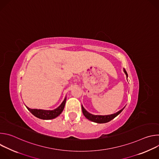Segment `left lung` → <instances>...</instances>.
<instances>
[{"label": "left lung", "instance_id": "obj_1", "mask_svg": "<svg viewBox=\"0 0 159 159\" xmlns=\"http://www.w3.org/2000/svg\"><path fill=\"white\" fill-rule=\"evenodd\" d=\"M123 71L125 72V74L126 75V78H128V74L126 72V71L125 70V69H123ZM128 80V79H127ZM125 107V106L121 109V110H120L119 111H118L116 113H114V114L112 115H94L91 114V113L89 112L88 111H87L85 108L83 107V106L82 105V112L84 115V116L88 119L89 120L93 121L94 123H107L109 121H110L111 120H112V119H114L115 117H116L121 112V111L124 109V108Z\"/></svg>", "mask_w": 159, "mask_h": 159}]
</instances>
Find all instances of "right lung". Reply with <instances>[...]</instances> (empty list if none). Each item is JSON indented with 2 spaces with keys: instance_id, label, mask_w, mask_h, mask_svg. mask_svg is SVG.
Returning <instances> with one entry per match:
<instances>
[{
  "instance_id": "1",
  "label": "right lung",
  "mask_w": 159,
  "mask_h": 159,
  "mask_svg": "<svg viewBox=\"0 0 159 159\" xmlns=\"http://www.w3.org/2000/svg\"><path fill=\"white\" fill-rule=\"evenodd\" d=\"M66 100V97L65 98L64 100L61 102V104L56 109L53 110H44V109H31L26 106L27 109L32 113V114L41 120H52L57 116H58L62 112L65 102Z\"/></svg>"
}]
</instances>
